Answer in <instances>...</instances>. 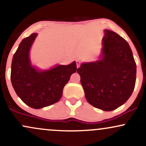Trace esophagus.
Masks as SVG:
<instances>
[{"label":"esophagus","instance_id":"obj_1","mask_svg":"<svg viewBox=\"0 0 146 146\" xmlns=\"http://www.w3.org/2000/svg\"><path fill=\"white\" fill-rule=\"evenodd\" d=\"M76 64H77V67H79L80 65V62L79 61V60H76Z\"/></svg>","mask_w":146,"mask_h":146}]
</instances>
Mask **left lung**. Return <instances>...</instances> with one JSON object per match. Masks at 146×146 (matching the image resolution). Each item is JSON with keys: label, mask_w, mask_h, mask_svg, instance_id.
Listing matches in <instances>:
<instances>
[{"label": "left lung", "mask_w": 146, "mask_h": 146, "mask_svg": "<svg viewBox=\"0 0 146 146\" xmlns=\"http://www.w3.org/2000/svg\"><path fill=\"white\" fill-rule=\"evenodd\" d=\"M101 60L82 63L77 72L88 103L111 111L131 96L136 82L137 66L128 43L117 33L104 30Z\"/></svg>", "instance_id": "left-lung-1"}]
</instances>
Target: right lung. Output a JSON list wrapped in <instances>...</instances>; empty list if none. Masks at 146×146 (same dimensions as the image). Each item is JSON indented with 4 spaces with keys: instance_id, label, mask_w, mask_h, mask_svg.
Masks as SVG:
<instances>
[{
    "instance_id": "1",
    "label": "right lung",
    "mask_w": 146,
    "mask_h": 146,
    "mask_svg": "<svg viewBox=\"0 0 146 146\" xmlns=\"http://www.w3.org/2000/svg\"><path fill=\"white\" fill-rule=\"evenodd\" d=\"M36 36L37 33H32L19 44L11 62V81L22 101L31 108L39 109L59 101L64 87L78 68L75 62L42 71L33 67L29 51Z\"/></svg>"
}]
</instances>
